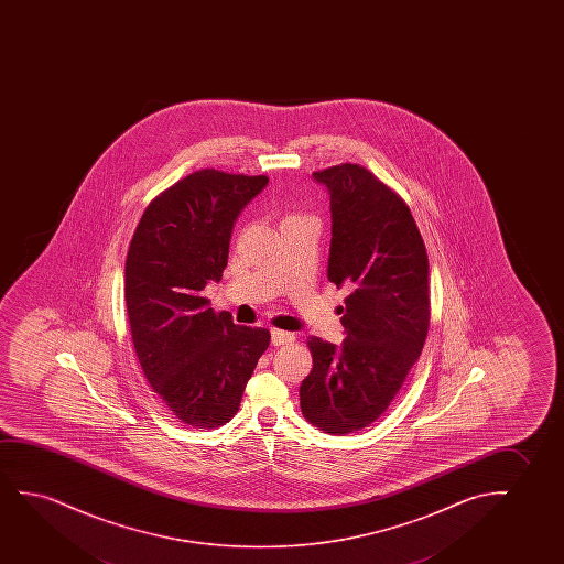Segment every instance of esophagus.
Instances as JSON below:
<instances>
[{
    "instance_id": "obj_1",
    "label": "esophagus",
    "mask_w": 564,
    "mask_h": 564,
    "mask_svg": "<svg viewBox=\"0 0 564 564\" xmlns=\"http://www.w3.org/2000/svg\"><path fill=\"white\" fill-rule=\"evenodd\" d=\"M294 333L283 332V329H271V343L279 347V345H289V343H294Z\"/></svg>"
}]
</instances>
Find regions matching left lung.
Listing matches in <instances>:
<instances>
[{"instance_id":"8db88e82","label":"left lung","mask_w":564,"mask_h":564,"mask_svg":"<svg viewBox=\"0 0 564 564\" xmlns=\"http://www.w3.org/2000/svg\"><path fill=\"white\" fill-rule=\"evenodd\" d=\"M314 178L332 206L327 278L350 294L339 308L343 345L310 337L301 409L322 432L343 435L376 422L416 364L430 327V263L409 206L373 173L340 163Z\"/></svg>"}]
</instances>
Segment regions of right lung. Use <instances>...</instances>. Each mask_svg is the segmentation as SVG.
<instances>
[{
  "label": "right lung",
  "instance_id": "right-lung-1",
  "mask_svg": "<svg viewBox=\"0 0 564 564\" xmlns=\"http://www.w3.org/2000/svg\"><path fill=\"white\" fill-rule=\"evenodd\" d=\"M265 175L194 171L148 204L124 262L132 345L148 383L181 422L214 430L240 406L270 332L232 324L202 296L219 281L232 225Z\"/></svg>",
  "mask_w": 564,
  "mask_h": 564
}]
</instances>
